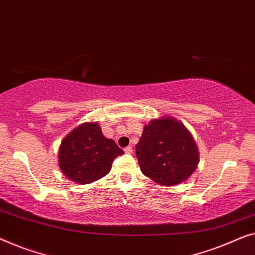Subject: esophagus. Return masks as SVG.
Wrapping results in <instances>:
<instances>
[{
    "label": "esophagus",
    "mask_w": 255,
    "mask_h": 255,
    "mask_svg": "<svg viewBox=\"0 0 255 255\" xmlns=\"http://www.w3.org/2000/svg\"><path fill=\"white\" fill-rule=\"evenodd\" d=\"M124 150H125V152H126V153H129V155H130V153H132V146H130V145L126 146V148H125Z\"/></svg>",
    "instance_id": "1"
}]
</instances>
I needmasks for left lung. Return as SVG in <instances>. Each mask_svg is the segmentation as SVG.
I'll list each match as a JSON object with an SVG mask.
<instances>
[{
    "label": "left lung",
    "mask_w": 255,
    "mask_h": 255,
    "mask_svg": "<svg viewBox=\"0 0 255 255\" xmlns=\"http://www.w3.org/2000/svg\"><path fill=\"white\" fill-rule=\"evenodd\" d=\"M135 149L142 173L165 186L185 181L199 163L192 135L170 117L150 121Z\"/></svg>",
    "instance_id": "8db88e82"
}]
</instances>
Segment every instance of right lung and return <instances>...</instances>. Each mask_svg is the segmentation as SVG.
<instances>
[{
	"mask_svg": "<svg viewBox=\"0 0 255 255\" xmlns=\"http://www.w3.org/2000/svg\"><path fill=\"white\" fill-rule=\"evenodd\" d=\"M124 150L103 135L97 123H85L68 134L59 150V165L64 175L78 184H90L105 177L113 160Z\"/></svg>",
	"mask_w": 255,
	"mask_h": 255,
	"instance_id": "add662e5",
	"label": "right lung"
}]
</instances>
